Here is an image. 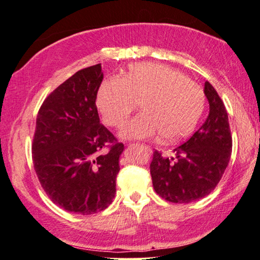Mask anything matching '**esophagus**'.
<instances>
[{"label": "esophagus", "instance_id": "obj_1", "mask_svg": "<svg viewBox=\"0 0 260 260\" xmlns=\"http://www.w3.org/2000/svg\"><path fill=\"white\" fill-rule=\"evenodd\" d=\"M144 147H145L146 149H149V147H148V146H144Z\"/></svg>", "mask_w": 260, "mask_h": 260}]
</instances>
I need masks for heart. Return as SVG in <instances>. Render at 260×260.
<instances>
[{
    "label": "heart",
    "mask_w": 260,
    "mask_h": 260,
    "mask_svg": "<svg viewBox=\"0 0 260 260\" xmlns=\"http://www.w3.org/2000/svg\"><path fill=\"white\" fill-rule=\"evenodd\" d=\"M141 101L142 111L120 131L122 139H149L161 134L175 142L194 131L205 107V93L184 73L159 63H139L125 78L105 80L96 106L109 126L119 127Z\"/></svg>",
    "instance_id": "obj_1"
}]
</instances>
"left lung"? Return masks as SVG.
Masks as SVG:
<instances>
[{
    "label": "left lung",
    "mask_w": 260,
    "mask_h": 260,
    "mask_svg": "<svg viewBox=\"0 0 260 260\" xmlns=\"http://www.w3.org/2000/svg\"><path fill=\"white\" fill-rule=\"evenodd\" d=\"M204 93L210 113L203 126L166 158L155 151L151 175L155 192L167 202L188 204L213 191L229 165L232 138L224 102L210 82Z\"/></svg>",
    "instance_id": "1"
}]
</instances>
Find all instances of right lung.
<instances>
[{"label":"right lung","mask_w":260,"mask_h":260,"mask_svg":"<svg viewBox=\"0 0 260 260\" xmlns=\"http://www.w3.org/2000/svg\"><path fill=\"white\" fill-rule=\"evenodd\" d=\"M102 79L101 63L76 72L49 94L36 118L31 149L40 184L52 202L76 214L96 213L113 202L125 149L99 119ZM107 143L112 146L102 153Z\"/></svg>","instance_id":"1"}]
</instances>
